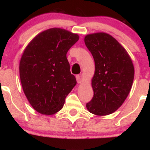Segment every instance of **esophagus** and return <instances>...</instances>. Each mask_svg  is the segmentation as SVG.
I'll return each instance as SVG.
<instances>
[{"label": "esophagus", "instance_id": "esophagus-1", "mask_svg": "<svg viewBox=\"0 0 150 150\" xmlns=\"http://www.w3.org/2000/svg\"><path fill=\"white\" fill-rule=\"evenodd\" d=\"M76 80H77V83H80V82H82V80H81L80 75H76Z\"/></svg>", "mask_w": 150, "mask_h": 150}]
</instances>
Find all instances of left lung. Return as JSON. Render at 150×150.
Returning a JSON list of instances; mask_svg holds the SVG:
<instances>
[{"label": "left lung", "instance_id": "1", "mask_svg": "<svg viewBox=\"0 0 150 150\" xmlns=\"http://www.w3.org/2000/svg\"><path fill=\"white\" fill-rule=\"evenodd\" d=\"M85 43L95 63L92 80L94 97L86 107L93 114L106 116L115 112L130 93L135 73L133 64L124 48L109 34H88Z\"/></svg>", "mask_w": 150, "mask_h": 150}]
</instances>
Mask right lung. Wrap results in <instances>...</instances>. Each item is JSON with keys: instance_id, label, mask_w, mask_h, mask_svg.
I'll use <instances>...</instances> for the list:
<instances>
[{"instance_id": "1", "label": "right lung", "mask_w": 150, "mask_h": 150, "mask_svg": "<svg viewBox=\"0 0 150 150\" xmlns=\"http://www.w3.org/2000/svg\"><path fill=\"white\" fill-rule=\"evenodd\" d=\"M78 39L77 34L51 28L36 36L25 48L20 62V81L26 97L37 112L57 113L76 85L66 54Z\"/></svg>"}]
</instances>
